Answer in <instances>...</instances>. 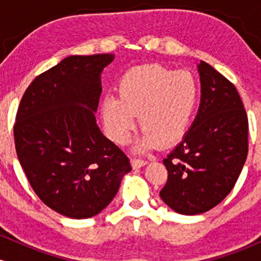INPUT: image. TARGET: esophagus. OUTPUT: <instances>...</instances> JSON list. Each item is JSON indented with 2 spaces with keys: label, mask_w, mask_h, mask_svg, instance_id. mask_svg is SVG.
Returning <instances> with one entry per match:
<instances>
[{
  "label": "esophagus",
  "mask_w": 261,
  "mask_h": 261,
  "mask_svg": "<svg viewBox=\"0 0 261 261\" xmlns=\"http://www.w3.org/2000/svg\"><path fill=\"white\" fill-rule=\"evenodd\" d=\"M147 164V161H143V160H133L131 161V166H133L134 169L141 168V167L146 166Z\"/></svg>",
  "instance_id": "esophagus-1"
}]
</instances>
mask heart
Masks as SVG:
<instances>
[{"instance_id": "heart-1", "label": "heart", "mask_w": 261, "mask_h": 261, "mask_svg": "<svg viewBox=\"0 0 261 261\" xmlns=\"http://www.w3.org/2000/svg\"><path fill=\"white\" fill-rule=\"evenodd\" d=\"M200 83L188 70L145 65L127 71L118 85V98L101 103L104 125L114 142L125 145L135 128V115L143 133L137 148L174 145L187 134L200 100Z\"/></svg>"}]
</instances>
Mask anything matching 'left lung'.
<instances>
[{"instance_id": "1", "label": "left lung", "mask_w": 261, "mask_h": 261, "mask_svg": "<svg viewBox=\"0 0 261 261\" xmlns=\"http://www.w3.org/2000/svg\"><path fill=\"white\" fill-rule=\"evenodd\" d=\"M201 99L181 142L164 158L168 180L160 195L181 215L214 208L230 193L248 155V118L236 87L200 61Z\"/></svg>"}]
</instances>
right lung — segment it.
Segmentation results:
<instances>
[{
	"mask_svg": "<svg viewBox=\"0 0 261 261\" xmlns=\"http://www.w3.org/2000/svg\"><path fill=\"white\" fill-rule=\"evenodd\" d=\"M114 58L68 56L33 81L18 108L13 130L20 166L41 201L66 217L99 214L131 170L94 116L101 72Z\"/></svg>",
	"mask_w": 261,
	"mask_h": 261,
	"instance_id": "right-lung-1",
	"label": "right lung"
}]
</instances>
